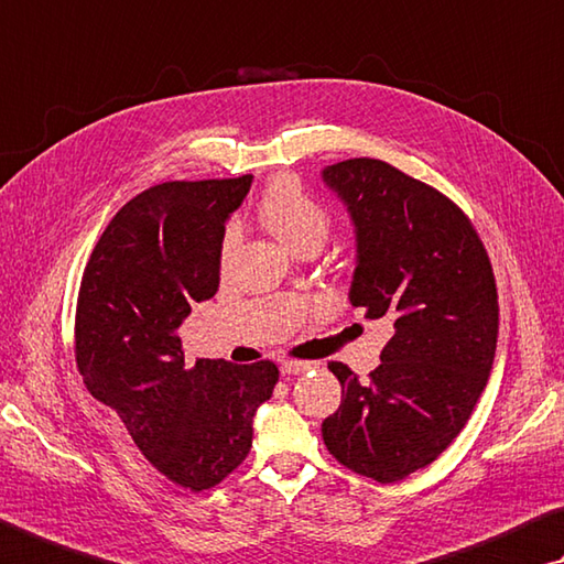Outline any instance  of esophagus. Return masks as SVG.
<instances>
[{"label":"esophagus","mask_w":564,"mask_h":564,"mask_svg":"<svg viewBox=\"0 0 564 564\" xmlns=\"http://www.w3.org/2000/svg\"><path fill=\"white\" fill-rule=\"evenodd\" d=\"M313 362H301V360H285L281 362V375H301L305 370H311Z\"/></svg>","instance_id":"1"}]
</instances>
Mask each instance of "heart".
<instances>
[{
    "label": "heart",
    "instance_id": "obj_1",
    "mask_svg": "<svg viewBox=\"0 0 564 564\" xmlns=\"http://www.w3.org/2000/svg\"><path fill=\"white\" fill-rule=\"evenodd\" d=\"M261 219L265 227L291 251H301L308 243H323L330 231V214L313 194L305 192L295 177H279L261 199ZM239 243V227L231 224L224 234L221 256L229 259Z\"/></svg>",
    "mask_w": 564,
    "mask_h": 564
}]
</instances>
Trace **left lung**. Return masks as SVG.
Returning <instances> with one entry per match:
<instances>
[{"instance_id": "8db88e82", "label": "left lung", "mask_w": 564, "mask_h": 564, "mask_svg": "<svg viewBox=\"0 0 564 564\" xmlns=\"http://www.w3.org/2000/svg\"><path fill=\"white\" fill-rule=\"evenodd\" d=\"M323 182L355 224L350 303L394 323L367 380L327 365L343 404L323 422V442L345 468L394 484L436 460L486 389L498 343L494 269L466 214L387 162H337Z\"/></svg>"}]
</instances>
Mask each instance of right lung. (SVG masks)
<instances>
[{
	"instance_id": "right-lung-1",
	"label": "right lung",
	"mask_w": 564,
	"mask_h": 564,
	"mask_svg": "<svg viewBox=\"0 0 564 564\" xmlns=\"http://www.w3.org/2000/svg\"><path fill=\"white\" fill-rule=\"evenodd\" d=\"M251 175L162 182L122 207L80 279L76 365L98 402L162 476L189 490L221 484L253 438V414L271 399L269 360L184 362L180 325L219 289L227 219Z\"/></svg>"
}]
</instances>
